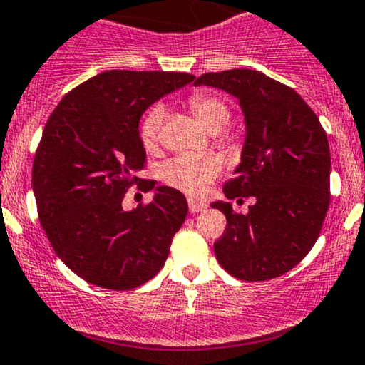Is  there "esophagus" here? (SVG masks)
<instances>
[{"label":"esophagus","mask_w":365,"mask_h":365,"mask_svg":"<svg viewBox=\"0 0 365 365\" xmlns=\"http://www.w3.org/2000/svg\"><path fill=\"white\" fill-rule=\"evenodd\" d=\"M189 210L190 213H201L206 210V205L201 201H195V199H189Z\"/></svg>","instance_id":"obj_1"}]
</instances>
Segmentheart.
Wrapping results in <instances>:
<instances>
[{"label": "heart", "instance_id": "obj_1", "mask_svg": "<svg viewBox=\"0 0 365 365\" xmlns=\"http://www.w3.org/2000/svg\"><path fill=\"white\" fill-rule=\"evenodd\" d=\"M189 106L199 122L208 131L218 133L225 128L229 122L231 112L224 101L210 94L190 96ZM164 120V108L155 105L150 112L145 115L140 125L141 143L147 150H155L159 143L160 125ZM220 171V164L215 157H199V155H178L173 157L160 168V178L170 187L182 190V192L197 195L202 192L206 183H210Z\"/></svg>", "mask_w": 365, "mask_h": 365}]
</instances>
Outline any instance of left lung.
Listing matches in <instances>:
<instances>
[{"label": "left lung", "instance_id": "1", "mask_svg": "<svg viewBox=\"0 0 365 365\" xmlns=\"http://www.w3.org/2000/svg\"><path fill=\"white\" fill-rule=\"evenodd\" d=\"M194 86L231 94L245 118L241 160L224 194L255 202L247 215L234 213L231 201L212 202L227 218L213 245L218 264L245 282L282 276L308 255L327 215V134L297 92L260 71L205 73Z\"/></svg>", "mask_w": 365, "mask_h": 365}]
</instances>
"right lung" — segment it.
Wrapping results in <instances>:
<instances>
[{
    "instance_id": "obj_1",
    "label": "right lung",
    "mask_w": 365,
    "mask_h": 365,
    "mask_svg": "<svg viewBox=\"0 0 365 365\" xmlns=\"http://www.w3.org/2000/svg\"><path fill=\"white\" fill-rule=\"evenodd\" d=\"M189 73H99L56 106L33 163L40 222L59 259L86 282L110 290L143 285L160 271L187 199L153 182L152 201L125 212L122 199L147 152L140 118L148 106L190 83Z\"/></svg>"
}]
</instances>
